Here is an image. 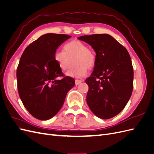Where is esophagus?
Here are the masks:
<instances>
[{
	"label": "esophagus",
	"instance_id": "obj_1",
	"mask_svg": "<svg viewBox=\"0 0 154 154\" xmlns=\"http://www.w3.org/2000/svg\"><path fill=\"white\" fill-rule=\"evenodd\" d=\"M82 82V80H75V84L76 85H78L80 84V83H81Z\"/></svg>",
	"mask_w": 154,
	"mask_h": 154
}]
</instances>
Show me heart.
<instances>
[{
    "label": "heart",
    "instance_id": "heart-1",
    "mask_svg": "<svg viewBox=\"0 0 154 154\" xmlns=\"http://www.w3.org/2000/svg\"><path fill=\"white\" fill-rule=\"evenodd\" d=\"M63 51H57L54 54V60L62 71L68 69L73 60L74 66L66 72V75L80 78L87 75V69L94 67L96 55L91 49L80 40H72L67 43Z\"/></svg>",
    "mask_w": 154,
    "mask_h": 154
}]
</instances>
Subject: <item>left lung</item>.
Listing matches in <instances>:
<instances>
[{
    "label": "left lung",
    "mask_w": 154,
    "mask_h": 154,
    "mask_svg": "<svg viewBox=\"0 0 154 154\" xmlns=\"http://www.w3.org/2000/svg\"><path fill=\"white\" fill-rule=\"evenodd\" d=\"M78 39L96 52L94 71L85 80L87 105L98 118H113L125 108L132 95L134 71L130 54L109 35H84Z\"/></svg>",
    "instance_id": "left-lung-1"
}]
</instances>
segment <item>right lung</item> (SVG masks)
<instances>
[{
  "mask_svg": "<svg viewBox=\"0 0 154 154\" xmlns=\"http://www.w3.org/2000/svg\"><path fill=\"white\" fill-rule=\"evenodd\" d=\"M71 36L48 33L23 52L17 69V87L25 108L35 118L48 120L61 109L75 82L65 76L54 60L59 46ZM58 77L62 79L57 80Z\"/></svg>",
  "mask_w": 154,
  "mask_h": 154,
  "instance_id": "1",
  "label": "right lung"
}]
</instances>
